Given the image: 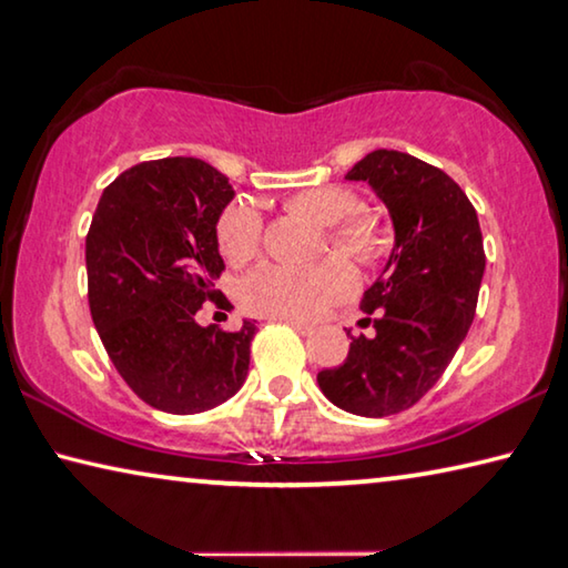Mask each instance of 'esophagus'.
Wrapping results in <instances>:
<instances>
[{"instance_id":"obj_1","label":"esophagus","mask_w":568,"mask_h":568,"mask_svg":"<svg viewBox=\"0 0 568 568\" xmlns=\"http://www.w3.org/2000/svg\"><path fill=\"white\" fill-rule=\"evenodd\" d=\"M285 323H291V326L301 333V336H313V326H308V323H303V321H285Z\"/></svg>"}]
</instances>
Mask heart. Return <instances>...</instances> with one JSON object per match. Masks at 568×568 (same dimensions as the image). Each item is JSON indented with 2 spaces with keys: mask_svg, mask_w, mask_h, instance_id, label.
I'll list each match as a JSON object with an SVG mask.
<instances>
[{
  "mask_svg": "<svg viewBox=\"0 0 568 568\" xmlns=\"http://www.w3.org/2000/svg\"><path fill=\"white\" fill-rule=\"evenodd\" d=\"M285 206L301 217L331 227V245L356 257L358 263H376L386 250V232L368 217H349L356 210V196L341 186H311L291 194ZM263 220L250 202L227 206L217 224L222 255L230 263H245L260 247ZM356 283L354 270L341 257H328L308 270L283 265H260L242 281L240 298L247 311L270 318L311 321L331 303L351 293Z\"/></svg>",
  "mask_w": 568,
  "mask_h": 568,
  "instance_id": "b5f03b06",
  "label": "heart"
}]
</instances>
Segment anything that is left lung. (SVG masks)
I'll use <instances>...</instances> for the list:
<instances>
[{
  "label": "left lung",
  "mask_w": 568,
  "mask_h": 568,
  "mask_svg": "<svg viewBox=\"0 0 568 568\" xmlns=\"http://www.w3.org/2000/svg\"><path fill=\"white\" fill-rule=\"evenodd\" d=\"M346 179L379 196L394 245L364 293L376 333L351 341L346 362L323 368L318 386L338 409L389 417L425 397L470 331L485 273L483 232L463 189L402 151L376 149Z\"/></svg>",
  "instance_id": "8db88e82"
}]
</instances>
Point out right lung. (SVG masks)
Here are the masks:
<instances>
[{
    "mask_svg": "<svg viewBox=\"0 0 568 568\" xmlns=\"http://www.w3.org/2000/svg\"><path fill=\"white\" fill-rule=\"evenodd\" d=\"M232 200L227 176L206 161L159 159L123 171L90 222V316L125 384L161 412L220 407L247 379L255 321L232 333L196 323L217 295V224Z\"/></svg>",
    "mask_w": 568,
    "mask_h": 568,
    "instance_id": "1",
    "label": "right lung"
}]
</instances>
